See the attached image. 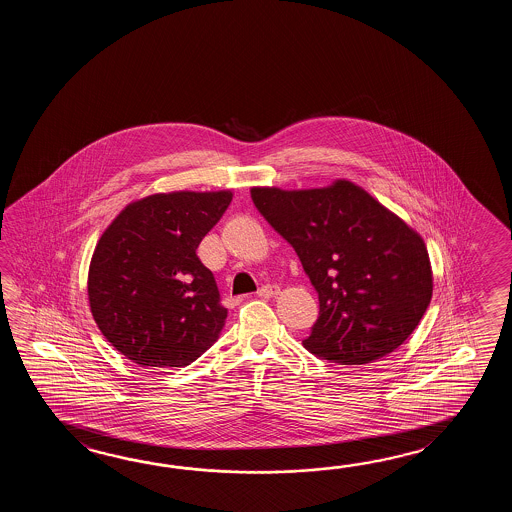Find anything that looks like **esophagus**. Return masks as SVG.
Segmentation results:
<instances>
[{
	"mask_svg": "<svg viewBox=\"0 0 512 512\" xmlns=\"http://www.w3.org/2000/svg\"><path fill=\"white\" fill-rule=\"evenodd\" d=\"M280 293V287H276V285H263L260 291H258V296L260 298H272L274 294Z\"/></svg>",
	"mask_w": 512,
	"mask_h": 512,
	"instance_id": "obj_1",
	"label": "esophagus"
}]
</instances>
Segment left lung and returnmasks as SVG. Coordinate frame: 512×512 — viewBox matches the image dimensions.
<instances>
[{"mask_svg":"<svg viewBox=\"0 0 512 512\" xmlns=\"http://www.w3.org/2000/svg\"><path fill=\"white\" fill-rule=\"evenodd\" d=\"M252 201L302 261L320 313L304 346L335 364H368L414 333L432 298L425 241L360 186H254Z\"/></svg>","mask_w":512,"mask_h":512,"instance_id":"left-lung-1","label":"left lung"}]
</instances>
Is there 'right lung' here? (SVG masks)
I'll return each mask as SVG.
<instances>
[{"label": "right lung", "instance_id": "1", "mask_svg": "<svg viewBox=\"0 0 512 512\" xmlns=\"http://www.w3.org/2000/svg\"><path fill=\"white\" fill-rule=\"evenodd\" d=\"M230 201V190L153 194L100 236L87 298L98 329L126 359L183 368L218 340L227 309L196 251Z\"/></svg>", "mask_w": 512, "mask_h": 512}]
</instances>
